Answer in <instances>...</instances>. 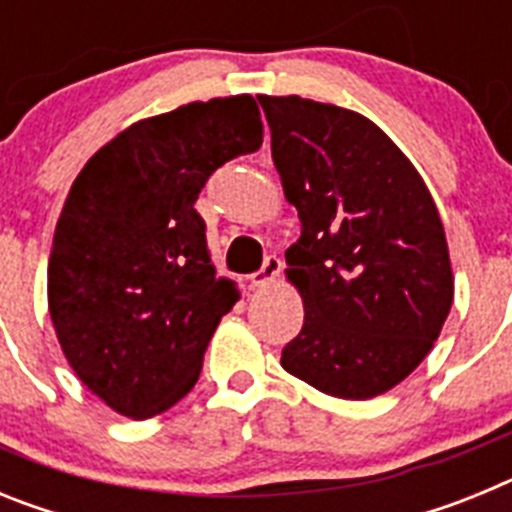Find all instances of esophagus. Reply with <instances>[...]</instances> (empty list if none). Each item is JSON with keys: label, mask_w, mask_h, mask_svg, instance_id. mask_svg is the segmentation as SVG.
Wrapping results in <instances>:
<instances>
[{"label": "esophagus", "mask_w": 512, "mask_h": 512, "mask_svg": "<svg viewBox=\"0 0 512 512\" xmlns=\"http://www.w3.org/2000/svg\"><path fill=\"white\" fill-rule=\"evenodd\" d=\"M279 274H282V259H279V256H266L264 266H261L256 274H251V277H248V284H251L253 289L266 287V284L274 282Z\"/></svg>", "instance_id": "esophagus-1"}]
</instances>
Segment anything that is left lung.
Masks as SVG:
<instances>
[{
  "instance_id": "left-lung-1",
  "label": "left lung",
  "mask_w": 512,
  "mask_h": 512,
  "mask_svg": "<svg viewBox=\"0 0 512 512\" xmlns=\"http://www.w3.org/2000/svg\"><path fill=\"white\" fill-rule=\"evenodd\" d=\"M259 102L302 223L284 256L305 323L282 366L325 395H382L428 356L454 302L436 202L369 117L297 94Z\"/></svg>"
}]
</instances>
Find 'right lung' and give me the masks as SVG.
Masks as SVG:
<instances>
[{
  "label": "right lung",
  "instance_id": "add662e5",
  "mask_svg": "<svg viewBox=\"0 0 512 512\" xmlns=\"http://www.w3.org/2000/svg\"><path fill=\"white\" fill-rule=\"evenodd\" d=\"M264 140L251 94L189 102L99 148L53 233L48 310L81 384L146 420L182 400L235 282L217 277L194 210L215 169Z\"/></svg>",
  "mask_w": 512,
  "mask_h": 512
}]
</instances>
